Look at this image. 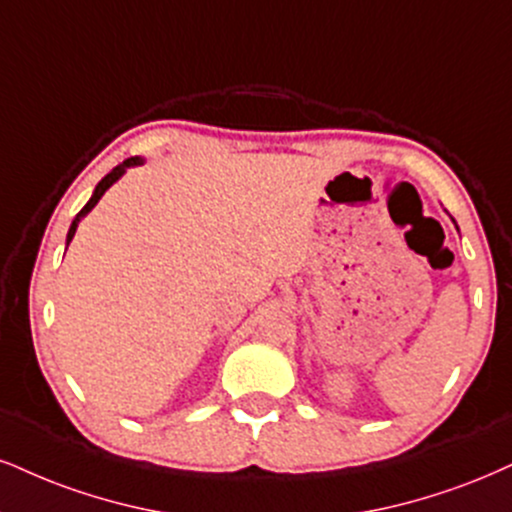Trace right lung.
<instances>
[{
	"mask_svg": "<svg viewBox=\"0 0 512 512\" xmlns=\"http://www.w3.org/2000/svg\"><path fill=\"white\" fill-rule=\"evenodd\" d=\"M142 163H144V161L140 159V156H132V159H125V161L121 163V166H116V168H113L111 173L106 175V178H102V182H99L97 187H94V194H92V199L87 201L85 208H82V211L78 213V216H75V220H73V223H71V230H68V237H66V249H68V244H71V239H73V235H75V230H78V223H80L82 218L87 216V213L92 211L94 206H97V201L104 197V192H106V189H109V187L113 185V182H116L118 178H121V175L125 173V170L132 168V166H142Z\"/></svg>",
	"mask_w": 512,
	"mask_h": 512,
	"instance_id": "1",
	"label": "right lung"
}]
</instances>
